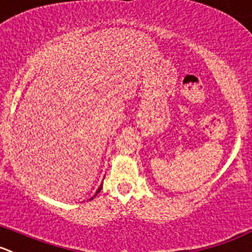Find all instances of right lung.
I'll return each instance as SVG.
<instances>
[{
	"mask_svg": "<svg viewBox=\"0 0 252 252\" xmlns=\"http://www.w3.org/2000/svg\"><path fill=\"white\" fill-rule=\"evenodd\" d=\"M100 189H102V185H100V187H99V188H98V190H97V191H95V194H94V196H93V197H95V195H97V194H98V192H99V191H100ZM93 197H91V200H93Z\"/></svg>",
	"mask_w": 252,
	"mask_h": 252,
	"instance_id": "right-lung-1",
	"label": "right lung"
}]
</instances>
